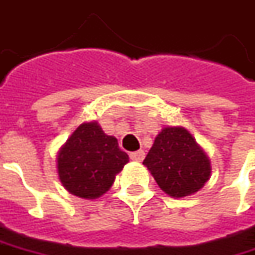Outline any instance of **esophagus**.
Here are the masks:
<instances>
[{
	"instance_id": "34e87169",
	"label": "esophagus",
	"mask_w": 255,
	"mask_h": 255,
	"mask_svg": "<svg viewBox=\"0 0 255 255\" xmlns=\"http://www.w3.org/2000/svg\"><path fill=\"white\" fill-rule=\"evenodd\" d=\"M144 157H145V152H144L142 149L134 151V152H131V154H129V158H131L132 161H135V162H141V161L144 160Z\"/></svg>"
}]
</instances>
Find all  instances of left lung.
Here are the masks:
<instances>
[{
    "label": "left lung",
    "mask_w": 255,
    "mask_h": 255,
    "mask_svg": "<svg viewBox=\"0 0 255 255\" xmlns=\"http://www.w3.org/2000/svg\"><path fill=\"white\" fill-rule=\"evenodd\" d=\"M158 187L174 198L200 191L211 177V161L184 127H164L142 162Z\"/></svg>",
    "instance_id": "left-lung-1"
}]
</instances>
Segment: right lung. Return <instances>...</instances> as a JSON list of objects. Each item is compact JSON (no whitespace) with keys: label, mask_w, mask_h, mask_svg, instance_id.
<instances>
[{"label":"right lung","mask_w":255,"mask_h":255,"mask_svg":"<svg viewBox=\"0 0 255 255\" xmlns=\"http://www.w3.org/2000/svg\"><path fill=\"white\" fill-rule=\"evenodd\" d=\"M128 160L116 137L107 135L97 121H90L83 123L60 148L57 172L68 193L95 200L111 188Z\"/></svg>","instance_id":"right-lung-1"}]
</instances>
